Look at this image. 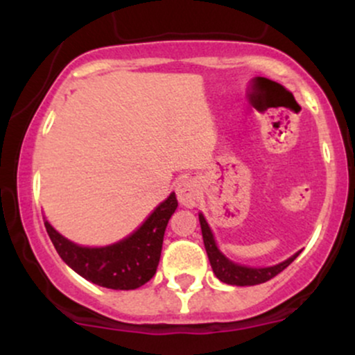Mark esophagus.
Listing matches in <instances>:
<instances>
[{"label":"esophagus","mask_w":355,"mask_h":355,"mask_svg":"<svg viewBox=\"0 0 355 355\" xmlns=\"http://www.w3.org/2000/svg\"><path fill=\"white\" fill-rule=\"evenodd\" d=\"M175 191H177V198L182 207L193 209L197 205L200 190H198V185L191 178H183V180L178 182L177 187H175Z\"/></svg>","instance_id":"1"}]
</instances>
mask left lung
<instances>
[{
  "instance_id": "obj_1",
  "label": "left lung",
  "mask_w": 355,
  "mask_h": 355,
  "mask_svg": "<svg viewBox=\"0 0 355 355\" xmlns=\"http://www.w3.org/2000/svg\"><path fill=\"white\" fill-rule=\"evenodd\" d=\"M198 220H200L202 237H203V243H205L207 255H209L211 270H214V274L217 275V279L222 280L223 284L239 285V287H248V285L263 284L267 282V280H270L272 277L280 274L285 267L291 266V263L297 259V255L300 254V250L295 252V254L288 257L287 260H284V262L280 263H275V266H268V267L242 266V263H237L234 262V260H230L229 257L220 250L217 245V240H215L214 232H211L209 222H207V218L203 217L202 211L198 214Z\"/></svg>"
}]
</instances>
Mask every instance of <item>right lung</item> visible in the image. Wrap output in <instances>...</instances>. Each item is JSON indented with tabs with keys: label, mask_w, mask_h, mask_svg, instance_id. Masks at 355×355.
<instances>
[{
	"label": "right lung",
	"mask_w": 355,
	"mask_h": 355,
	"mask_svg": "<svg viewBox=\"0 0 355 355\" xmlns=\"http://www.w3.org/2000/svg\"><path fill=\"white\" fill-rule=\"evenodd\" d=\"M178 202L175 191L155 207L141 225L125 239L103 247H85L61 235L44 220L48 235L58 255L76 274L113 291H135L148 282L157 272L166 223Z\"/></svg>",
	"instance_id": "right-lung-1"
}]
</instances>
